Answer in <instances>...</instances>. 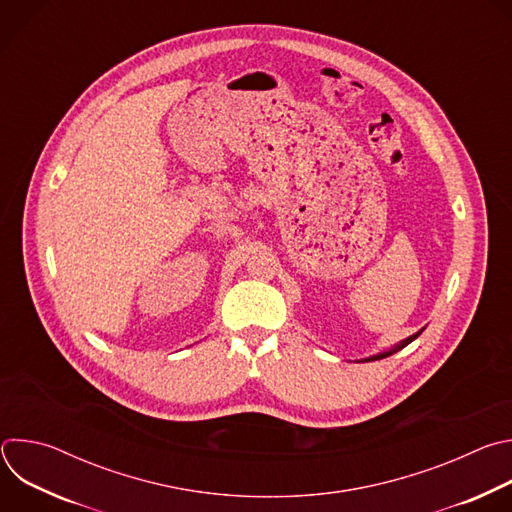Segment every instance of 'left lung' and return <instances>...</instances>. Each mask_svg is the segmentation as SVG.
<instances>
[{
	"label": "left lung",
	"instance_id": "obj_1",
	"mask_svg": "<svg viewBox=\"0 0 512 512\" xmlns=\"http://www.w3.org/2000/svg\"><path fill=\"white\" fill-rule=\"evenodd\" d=\"M425 328H421L419 332H415V334H411L409 338H405V340H401L399 344H395V346H391L389 350H383V352H377V354H371V356H367V358H360L358 362H369V360H379V358H385V356H391V354H395V352H399L401 348H405L409 342H413L421 332H423Z\"/></svg>",
	"mask_w": 512,
	"mask_h": 512
}]
</instances>
